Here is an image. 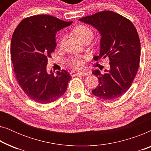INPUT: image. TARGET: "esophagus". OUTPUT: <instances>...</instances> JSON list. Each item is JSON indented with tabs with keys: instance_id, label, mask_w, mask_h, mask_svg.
<instances>
[{
	"instance_id": "34e87169",
	"label": "esophagus",
	"mask_w": 151,
	"mask_h": 151,
	"mask_svg": "<svg viewBox=\"0 0 151 151\" xmlns=\"http://www.w3.org/2000/svg\"><path fill=\"white\" fill-rule=\"evenodd\" d=\"M88 73L87 71H81V72H76V71H71V76H87Z\"/></svg>"
}]
</instances>
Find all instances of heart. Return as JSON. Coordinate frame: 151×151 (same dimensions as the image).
<instances>
[{
  "instance_id": "1",
  "label": "heart",
  "mask_w": 151,
  "mask_h": 151,
  "mask_svg": "<svg viewBox=\"0 0 151 151\" xmlns=\"http://www.w3.org/2000/svg\"><path fill=\"white\" fill-rule=\"evenodd\" d=\"M74 33L77 36L78 38H80L82 40L85 38L86 36H88V34H93V32L91 29L89 27H88L87 26L85 25H80L78 26L75 29H74ZM65 36H63L62 37L60 40V45L63 46L64 42H65ZM71 65L73 66V67L76 68V69H81L84 66V61L82 58L79 57L75 58H73L71 60Z\"/></svg>"
}]
</instances>
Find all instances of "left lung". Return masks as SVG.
I'll return each mask as SVG.
<instances>
[{"label":"left lung","instance_id":"left-lung-1","mask_svg":"<svg viewBox=\"0 0 151 151\" xmlns=\"http://www.w3.org/2000/svg\"><path fill=\"white\" fill-rule=\"evenodd\" d=\"M80 21L96 29L101 36L100 52L94 60L109 58L110 69L104 74L92 72L99 84L92 93L106 100L124 94L137 74L140 60V41L133 24L124 16L111 11H102L80 18Z\"/></svg>","mask_w":151,"mask_h":151}]
</instances>
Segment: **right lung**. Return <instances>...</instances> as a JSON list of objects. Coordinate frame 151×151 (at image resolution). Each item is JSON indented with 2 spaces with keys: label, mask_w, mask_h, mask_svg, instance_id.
Masks as SVG:
<instances>
[{
  "label": "right lung",
  "mask_w": 151,
  "mask_h": 151,
  "mask_svg": "<svg viewBox=\"0 0 151 151\" xmlns=\"http://www.w3.org/2000/svg\"><path fill=\"white\" fill-rule=\"evenodd\" d=\"M52 16L24 18L12 35L11 58L16 80L27 96L42 104L58 100L66 92L71 76L66 70L47 71L48 58L56 47L55 34L71 25Z\"/></svg>",
  "instance_id": "obj_1"
}]
</instances>
